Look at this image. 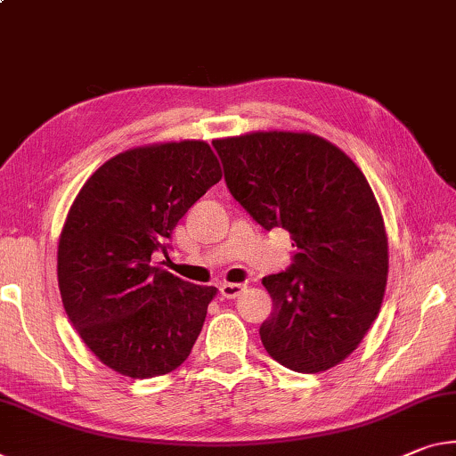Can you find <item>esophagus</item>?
Instances as JSON below:
<instances>
[{
	"label": "esophagus",
	"instance_id": "1",
	"mask_svg": "<svg viewBox=\"0 0 456 456\" xmlns=\"http://www.w3.org/2000/svg\"><path fill=\"white\" fill-rule=\"evenodd\" d=\"M245 284H223L219 290H221V296H225V298H237V296L245 292Z\"/></svg>",
	"mask_w": 456,
	"mask_h": 456
}]
</instances>
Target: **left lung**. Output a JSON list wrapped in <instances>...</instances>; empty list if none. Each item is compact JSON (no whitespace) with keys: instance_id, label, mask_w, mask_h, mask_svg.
<instances>
[{"instance_id":"left-lung-1","label":"left lung","mask_w":456,"mask_h":456,"mask_svg":"<svg viewBox=\"0 0 456 456\" xmlns=\"http://www.w3.org/2000/svg\"><path fill=\"white\" fill-rule=\"evenodd\" d=\"M233 199L264 229L284 227L296 254L265 276V351L288 370L319 373L351 355L378 319L387 284L384 216L363 172L306 132L213 140Z\"/></svg>"}]
</instances>
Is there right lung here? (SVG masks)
Segmentation results:
<instances>
[{
	"label": "right lung",
	"instance_id": "obj_1",
	"mask_svg": "<svg viewBox=\"0 0 456 456\" xmlns=\"http://www.w3.org/2000/svg\"><path fill=\"white\" fill-rule=\"evenodd\" d=\"M200 140L151 143L113 156L83 184L59 241V288L69 321L101 363L146 379L183 365L215 286L156 267L172 229L221 180Z\"/></svg>",
	"mask_w": 456,
	"mask_h": 456
}]
</instances>
